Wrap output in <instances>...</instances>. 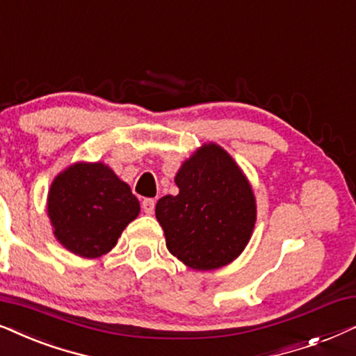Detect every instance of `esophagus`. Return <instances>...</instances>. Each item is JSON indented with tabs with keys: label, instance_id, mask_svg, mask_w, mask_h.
Instances as JSON below:
<instances>
[{
	"label": "esophagus",
	"instance_id": "esophagus-1",
	"mask_svg": "<svg viewBox=\"0 0 356 356\" xmlns=\"http://www.w3.org/2000/svg\"><path fill=\"white\" fill-rule=\"evenodd\" d=\"M154 207H156L154 198H145V200L141 202V208H143V211L148 213V215H153Z\"/></svg>",
	"mask_w": 356,
	"mask_h": 356
}]
</instances>
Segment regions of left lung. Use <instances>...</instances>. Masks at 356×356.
Instances as JSON below:
<instances>
[{"instance_id": "8db88e82", "label": "left lung", "mask_w": 356, "mask_h": 356, "mask_svg": "<svg viewBox=\"0 0 356 356\" xmlns=\"http://www.w3.org/2000/svg\"><path fill=\"white\" fill-rule=\"evenodd\" d=\"M177 195L156 203L169 252L195 270L227 265L248 245L255 225V198L233 158L203 145L175 175Z\"/></svg>"}]
</instances>
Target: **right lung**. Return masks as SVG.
Listing matches in <instances>:
<instances>
[{
    "label": "right lung",
    "mask_w": 356,
    "mask_h": 356,
    "mask_svg": "<svg viewBox=\"0 0 356 356\" xmlns=\"http://www.w3.org/2000/svg\"><path fill=\"white\" fill-rule=\"evenodd\" d=\"M138 213V198L102 163L73 164L55 179L49 192L56 239L86 259L107 254Z\"/></svg>",
    "instance_id": "add662e5"
}]
</instances>
